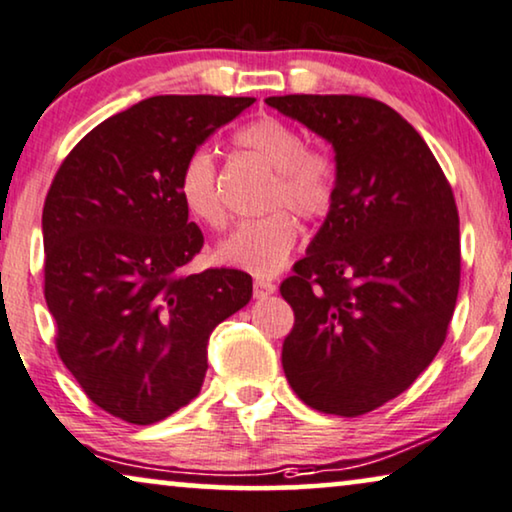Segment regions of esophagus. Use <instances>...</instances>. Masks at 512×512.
I'll return each mask as SVG.
<instances>
[{"instance_id": "obj_1", "label": "esophagus", "mask_w": 512, "mask_h": 512, "mask_svg": "<svg viewBox=\"0 0 512 512\" xmlns=\"http://www.w3.org/2000/svg\"><path fill=\"white\" fill-rule=\"evenodd\" d=\"M253 292H255L257 299L269 297V294L276 292V283H273V280H269V278H255Z\"/></svg>"}]
</instances>
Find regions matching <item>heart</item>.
Segmentation results:
<instances>
[{"label":"heart","mask_w":512,"mask_h":512,"mask_svg":"<svg viewBox=\"0 0 512 512\" xmlns=\"http://www.w3.org/2000/svg\"><path fill=\"white\" fill-rule=\"evenodd\" d=\"M236 146L250 150L273 169L266 194L271 213L241 222L215 250L222 264L271 276L290 257L299 236V215L306 222L327 218L338 192V164L325 146H311L290 122L262 115L234 134ZM178 197L194 220L208 229L227 225V208L218 187V162L211 148L197 146L178 171ZM288 211L285 212L284 208Z\"/></svg>","instance_id":"obj_1"}]
</instances>
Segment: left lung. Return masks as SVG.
I'll return each instance as SVG.
<instances>
[{"label":"left lung","mask_w":512,"mask_h":512,"mask_svg":"<svg viewBox=\"0 0 512 512\" xmlns=\"http://www.w3.org/2000/svg\"><path fill=\"white\" fill-rule=\"evenodd\" d=\"M266 104L327 139L338 164L334 208L280 283L294 311L287 383L320 413H371L406 392L448 336L462 276L455 194L415 127L378 99Z\"/></svg>","instance_id":"left-lung-1"}]
</instances>
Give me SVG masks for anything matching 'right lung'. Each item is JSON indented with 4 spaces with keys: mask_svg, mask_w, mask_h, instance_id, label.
Listing matches in <instances>:
<instances>
[{
    "mask_svg": "<svg viewBox=\"0 0 512 512\" xmlns=\"http://www.w3.org/2000/svg\"><path fill=\"white\" fill-rule=\"evenodd\" d=\"M253 97L160 95L115 113L64 157L43 204V294L55 348L92 403L129 424L197 397L213 329L253 297L239 269L185 273L204 234L178 171Z\"/></svg>",
    "mask_w": 512,
    "mask_h": 512,
    "instance_id": "obj_1",
    "label": "right lung"
}]
</instances>
